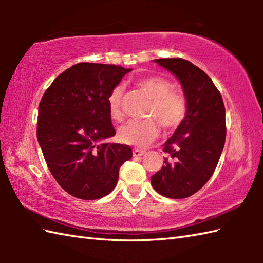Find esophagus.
Returning a JSON list of instances; mask_svg holds the SVG:
<instances>
[{
  "mask_svg": "<svg viewBox=\"0 0 263 263\" xmlns=\"http://www.w3.org/2000/svg\"><path fill=\"white\" fill-rule=\"evenodd\" d=\"M144 150H141V149H133V156H135V157H140V156H142V155H144Z\"/></svg>",
  "mask_w": 263,
  "mask_h": 263,
  "instance_id": "esophagus-1",
  "label": "esophagus"
}]
</instances>
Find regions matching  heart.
Here are the masks:
<instances>
[{
	"label": "heart",
	"instance_id": "b5f03b06",
	"mask_svg": "<svg viewBox=\"0 0 263 263\" xmlns=\"http://www.w3.org/2000/svg\"><path fill=\"white\" fill-rule=\"evenodd\" d=\"M138 86L152 99V105L143 121L131 120L119 128V140L122 143L136 147H144L152 143L159 135V125L165 131L175 130L187 115V100L180 91L173 90L172 82L160 76H149L138 81ZM122 86H116L108 95L107 106L113 120L122 119L121 102L123 97ZM156 120L155 121L154 120Z\"/></svg>",
	"mask_w": 263,
	"mask_h": 263
}]
</instances>
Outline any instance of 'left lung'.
<instances>
[{"label": "left lung", "instance_id": "1", "mask_svg": "<svg viewBox=\"0 0 263 263\" xmlns=\"http://www.w3.org/2000/svg\"><path fill=\"white\" fill-rule=\"evenodd\" d=\"M180 80L187 115L164 143L161 170L152 176L159 194L184 199L198 192L214 174L226 139L225 106L209 76L180 58L154 60Z\"/></svg>", "mask_w": 263, "mask_h": 263}]
</instances>
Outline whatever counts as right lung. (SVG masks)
I'll use <instances>...</instances> for the list:
<instances>
[{
  "label": "right lung",
  "instance_id": "right-lung-1",
  "mask_svg": "<svg viewBox=\"0 0 263 263\" xmlns=\"http://www.w3.org/2000/svg\"><path fill=\"white\" fill-rule=\"evenodd\" d=\"M131 69L120 65L78 63L57 77L38 107L37 139L60 186L72 197L100 199L113 191L120 167L131 159L126 144L115 136L107 98Z\"/></svg>",
  "mask_w": 263,
  "mask_h": 263
}]
</instances>
